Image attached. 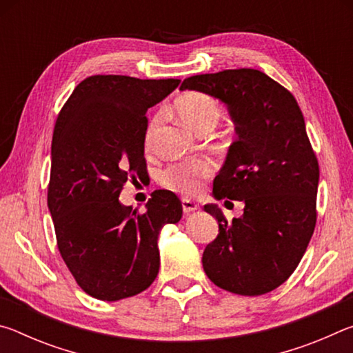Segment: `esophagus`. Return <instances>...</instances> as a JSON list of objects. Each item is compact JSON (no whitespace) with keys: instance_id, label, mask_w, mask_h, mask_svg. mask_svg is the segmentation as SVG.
Segmentation results:
<instances>
[{"instance_id":"1","label":"esophagus","mask_w":353,"mask_h":353,"mask_svg":"<svg viewBox=\"0 0 353 353\" xmlns=\"http://www.w3.org/2000/svg\"><path fill=\"white\" fill-rule=\"evenodd\" d=\"M198 208H199V205L196 204L194 201L187 199V198L182 199V210H183V213H191V212L198 210Z\"/></svg>"}]
</instances>
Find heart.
<instances>
[{"label": "heart", "mask_w": 353, "mask_h": 353, "mask_svg": "<svg viewBox=\"0 0 353 353\" xmlns=\"http://www.w3.org/2000/svg\"><path fill=\"white\" fill-rule=\"evenodd\" d=\"M177 113L181 115L185 123L196 132L204 129H213L219 123L223 117L219 103L210 94L201 92H190L177 99L176 103ZM160 117L157 115L149 123L146 132V145L152 139V134L157 128ZM214 163L210 159L198 157L183 162H176L166 166L159 174V182L166 190L174 191V193L191 196L198 193L204 181L213 174Z\"/></svg>", "instance_id": "b5f03b06"}]
</instances>
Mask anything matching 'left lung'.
Returning <instances> with one entry per match:
<instances>
[{
	"label": "left lung",
	"mask_w": 353,
	"mask_h": 353,
	"mask_svg": "<svg viewBox=\"0 0 353 353\" xmlns=\"http://www.w3.org/2000/svg\"><path fill=\"white\" fill-rule=\"evenodd\" d=\"M198 90L229 107L238 139L213 181L218 199L244 201L227 221L218 205L205 212L219 230L202 266L212 282L241 296L266 294L288 280L316 225L319 163L296 98L254 68L196 74L181 90Z\"/></svg>",
	"instance_id": "1"
}]
</instances>
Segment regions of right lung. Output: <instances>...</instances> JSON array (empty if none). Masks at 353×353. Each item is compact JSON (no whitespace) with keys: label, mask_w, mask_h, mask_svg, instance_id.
I'll use <instances>...</instances> for the list:
<instances>
[{"label":"right lung","mask_w":353,"mask_h":353,"mask_svg":"<svg viewBox=\"0 0 353 353\" xmlns=\"http://www.w3.org/2000/svg\"><path fill=\"white\" fill-rule=\"evenodd\" d=\"M179 83L94 74L77 83L57 115L48 207L65 265L99 301L149 288L160 266L159 232L182 218L181 201L171 191H154L146 212L118 199L124 183L146 171L148 109Z\"/></svg>","instance_id":"add662e5"}]
</instances>
